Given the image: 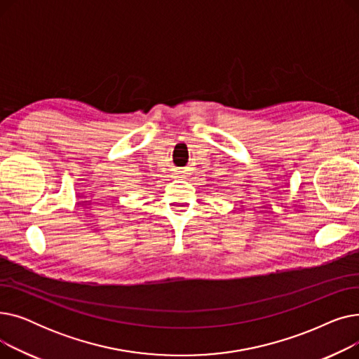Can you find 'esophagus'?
<instances>
[{"label": "esophagus", "instance_id": "1", "mask_svg": "<svg viewBox=\"0 0 359 359\" xmlns=\"http://www.w3.org/2000/svg\"><path fill=\"white\" fill-rule=\"evenodd\" d=\"M177 175H183V172H179V173H177Z\"/></svg>", "mask_w": 359, "mask_h": 359}]
</instances>
